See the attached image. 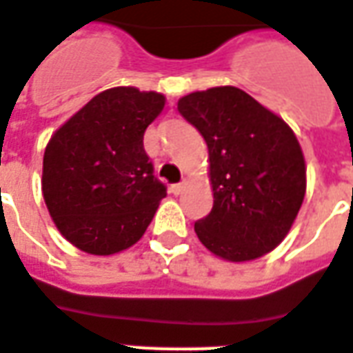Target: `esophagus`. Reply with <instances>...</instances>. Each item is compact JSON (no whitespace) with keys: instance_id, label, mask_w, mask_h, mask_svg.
<instances>
[{"instance_id":"esophagus-1","label":"esophagus","mask_w":353,"mask_h":353,"mask_svg":"<svg viewBox=\"0 0 353 353\" xmlns=\"http://www.w3.org/2000/svg\"><path fill=\"white\" fill-rule=\"evenodd\" d=\"M183 189H185V183H176V185H172V187H170V192H172V194H181V192H183Z\"/></svg>"}]
</instances>
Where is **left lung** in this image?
I'll list each match as a JSON object with an SVG mask.
<instances>
[{"label": "left lung", "mask_w": 353, "mask_h": 353, "mask_svg": "<svg viewBox=\"0 0 353 353\" xmlns=\"http://www.w3.org/2000/svg\"><path fill=\"white\" fill-rule=\"evenodd\" d=\"M179 114L208 143L213 210L194 223L205 249L249 262L281 245L307 190V166L294 130L234 85L194 91Z\"/></svg>", "instance_id": "left-lung-1"}]
</instances>
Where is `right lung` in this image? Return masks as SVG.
Here are the masks:
<instances>
[{"label":"right lung","mask_w":353,"mask_h":353,"mask_svg":"<svg viewBox=\"0 0 353 353\" xmlns=\"http://www.w3.org/2000/svg\"><path fill=\"white\" fill-rule=\"evenodd\" d=\"M166 99L130 85L99 93L52 134L43 157V196L61 236L110 256L143 236L166 196L143 150V132Z\"/></svg>","instance_id":"obj_1"}]
</instances>
